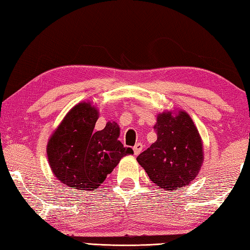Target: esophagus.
Listing matches in <instances>:
<instances>
[{
  "mask_svg": "<svg viewBox=\"0 0 250 250\" xmlns=\"http://www.w3.org/2000/svg\"><path fill=\"white\" fill-rule=\"evenodd\" d=\"M142 149H143V144H142V143H136L134 145V147H133L134 155H139L141 151H142Z\"/></svg>",
  "mask_w": 250,
  "mask_h": 250,
  "instance_id": "esophagus-1",
  "label": "esophagus"
}]
</instances>
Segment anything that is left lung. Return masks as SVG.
Masks as SVG:
<instances>
[{
    "label": "left lung",
    "instance_id": "obj_1",
    "mask_svg": "<svg viewBox=\"0 0 250 250\" xmlns=\"http://www.w3.org/2000/svg\"><path fill=\"white\" fill-rule=\"evenodd\" d=\"M157 141L141 153L136 160L149 179L166 190H177L198 174L204 160L198 130L188 112L179 110L174 117L165 111L154 125Z\"/></svg>",
    "mask_w": 250,
    "mask_h": 250
}]
</instances>
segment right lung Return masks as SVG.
Returning a JSON list of instances; mask_svg holds the SVG:
<instances>
[{
	"instance_id": "add662e5",
	"label": "right lung",
	"mask_w": 250,
	"mask_h": 250,
	"mask_svg": "<svg viewBox=\"0 0 250 250\" xmlns=\"http://www.w3.org/2000/svg\"><path fill=\"white\" fill-rule=\"evenodd\" d=\"M99 110L80 103L65 116L48 140L46 153L55 177L69 188L94 190L104 182L122 157L133 154L125 147L116 122L94 132Z\"/></svg>"
}]
</instances>
